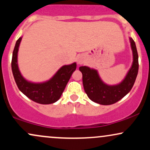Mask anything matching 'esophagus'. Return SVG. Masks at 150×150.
Listing matches in <instances>:
<instances>
[{
  "label": "esophagus",
  "mask_w": 150,
  "mask_h": 150,
  "mask_svg": "<svg viewBox=\"0 0 150 150\" xmlns=\"http://www.w3.org/2000/svg\"><path fill=\"white\" fill-rule=\"evenodd\" d=\"M85 58H84V57L83 56H78V57H77V63H78V64H80V65H81V64H83L84 63H85Z\"/></svg>",
  "instance_id": "obj_1"
}]
</instances>
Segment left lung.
<instances>
[{"label":"left lung","instance_id":"8db88e82","mask_svg":"<svg viewBox=\"0 0 150 150\" xmlns=\"http://www.w3.org/2000/svg\"><path fill=\"white\" fill-rule=\"evenodd\" d=\"M133 56V62L124 80L116 85H108L101 80L97 70L89 67L81 66L79 68L82 74L84 89L88 97L94 102L101 105L115 104L123 98L131 90L138 73V54L135 43L130 38Z\"/></svg>","mask_w":150,"mask_h":150}]
</instances>
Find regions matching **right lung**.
I'll list each match as a JSON object with an SVG mask.
<instances>
[{
    "label": "right lung",
    "instance_id": "add662e5",
    "mask_svg": "<svg viewBox=\"0 0 150 150\" xmlns=\"http://www.w3.org/2000/svg\"><path fill=\"white\" fill-rule=\"evenodd\" d=\"M22 37L15 44L12 57V71L15 82L21 92L31 100L41 104H50L57 101L63 94L72 74L76 69V63L63 65L49 81L34 83L26 80L20 73L18 65V53Z\"/></svg>",
    "mask_w": 150,
    "mask_h": 150
}]
</instances>
